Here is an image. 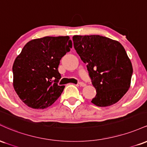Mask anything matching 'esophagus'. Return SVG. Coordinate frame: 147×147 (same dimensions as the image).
<instances>
[{
    "instance_id": "obj_1",
    "label": "esophagus",
    "mask_w": 147,
    "mask_h": 147,
    "mask_svg": "<svg viewBox=\"0 0 147 147\" xmlns=\"http://www.w3.org/2000/svg\"><path fill=\"white\" fill-rule=\"evenodd\" d=\"M79 86H82V87H84V86H86V84L84 83V82H79Z\"/></svg>"
}]
</instances>
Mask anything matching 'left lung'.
Instances as JSON below:
<instances>
[{"label": "left lung", "mask_w": 147, "mask_h": 147, "mask_svg": "<svg viewBox=\"0 0 147 147\" xmlns=\"http://www.w3.org/2000/svg\"><path fill=\"white\" fill-rule=\"evenodd\" d=\"M72 41L96 89L91 102L100 107L115 104L129 90L133 74L125 49L119 42L99 35H75Z\"/></svg>", "instance_id": "1"}]
</instances>
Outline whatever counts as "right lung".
<instances>
[{
    "label": "right lung",
    "instance_id": "obj_1",
    "mask_svg": "<svg viewBox=\"0 0 147 147\" xmlns=\"http://www.w3.org/2000/svg\"><path fill=\"white\" fill-rule=\"evenodd\" d=\"M69 36H45L27 43L12 67L13 86L19 98L32 109L51 106L63 92L58 67L72 48Z\"/></svg>",
    "mask_w": 147,
    "mask_h": 147
}]
</instances>
